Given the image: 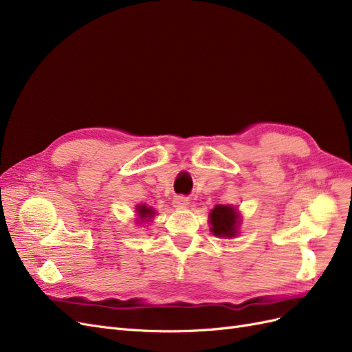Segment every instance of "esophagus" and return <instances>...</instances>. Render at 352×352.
Masks as SVG:
<instances>
[{
    "mask_svg": "<svg viewBox=\"0 0 352 352\" xmlns=\"http://www.w3.org/2000/svg\"><path fill=\"white\" fill-rule=\"evenodd\" d=\"M188 204H189V199L184 195H176L173 198V206L176 208H185V207H188Z\"/></svg>",
    "mask_w": 352,
    "mask_h": 352,
    "instance_id": "obj_1",
    "label": "esophagus"
}]
</instances>
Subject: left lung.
Here are the masks:
<instances>
[{"label": "left lung", "instance_id": "1", "mask_svg": "<svg viewBox=\"0 0 352 352\" xmlns=\"http://www.w3.org/2000/svg\"><path fill=\"white\" fill-rule=\"evenodd\" d=\"M236 221H238L236 210L232 208V206H216L214 210L210 212L211 232L219 238L235 236Z\"/></svg>", "mask_w": 352, "mask_h": 352}]
</instances>
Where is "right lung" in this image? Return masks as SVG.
<instances>
[{
    "label": "right lung",
    "instance_id": "obj_1",
    "mask_svg": "<svg viewBox=\"0 0 352 352\" xmlns=\"http://www.w3.org/2000/svg\"><path fill=\"white\" fill-rule=\"evenodd\" d=\"M153 214H154L153 208H148V207H145V206H140V207H138V216L141 217V220H144V219H146V217L151 219Z\"/></svg>",
    "mask_w": 352,
    "mask_h": 352
}]
</instances>
